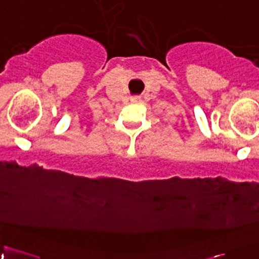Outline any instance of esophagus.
Masks as SVG:
<instances>
[{"label": "esophagus", "mask_w": 259, "mask_h": 259, "mask_svg": "<svg viewBox=\"0 0 259 259\" xmlns=\"http://www.w3.org/2000/svg\"><path fill=\"white\" fill-rule=\"evenodd\" d=\"M139 101H140V98H138V96L132 98V103H139Z\"/></svg>", "instance_id": "esophagus-1"}]
</instances>
